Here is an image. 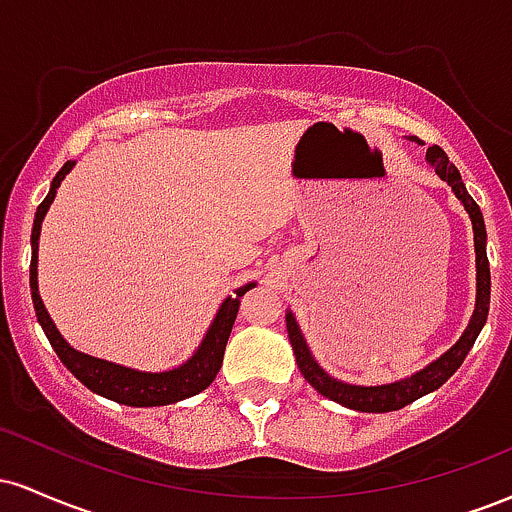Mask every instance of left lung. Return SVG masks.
Here are the masks:
<instances>
[{
	"instance_id": "8db88e82",
	"label": "left lung",
	"mask_w": 512,
	"mask_h": 512,
	"mask_svg": "<svg viewBox=\"0 0 512 512\" xmlns=\"http://www.w3.org/2000/svg\"><path fill=\"white\" fill-rule=\"evenodd\" d=\"M426 161L436 168L438 178L445 180L455 192V197L460 199L467 209L469 219L474 226V250H477V308H474L469 327L464 330L460 342L452 346L450 351H445L438 361H433L431 366L419 370L416 375H411L407 380H399L392 385H378V387H361V385H346L339 380L330 378L320 366L315 363V358L310 356L308 344H305L301 330H298L296 317L286 313V330H289V339L293 346V354H296V363L301 368L303 378L315 387L320 395H325L332 402L344 404V407L356 409V411H370V414H383V411H395L407 407V404L416 402L419 397L428 395V392L438 390L445 380L462 366L464 356L469 354L474 342H477L481 327H484L486 317H489V301H491V269H489V257H486V226L484 216H481L479 204L474 202L472 195L464 187L460 170L455 168V163L450 161L440 146L433 144L426 151Z\"/></svg>"
}]
</instances>
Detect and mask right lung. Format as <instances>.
I'll use <instances>...</instances> for the list:
<instances>
[{"mask_svg": "<svg viewBox=\"0 0 512 512\" xmlns=\"http://www.w3.org/2000/svg\"><path fill=\"white\" fill-rule=\"evenodd\" d=\"M74 166V161H67L62 166L60 173L52 180L48 197L40 202L38 211H35V223H33V260H31V296L35 305V315H38L40 327H43L45 337L50 339L52 349L60 356V361L74 373L76 380H81L88 390L96 392V395L113 399V402L127 404V407H163V404L180 402V399L199 395L202 390L214 383L216 373H219L223 363V351H226L228 337H231L233 322H236L238 308H240V296L245 291L252 289L255 284L243 286L236 291V296H228L221 303L219 313H216L214 322H211L207 337H204L202 346L197 349V354L187 363H182L180 368L166 370V373H139V370L115 366V363L103 361V358H93L76 351L62 339V334L57 332V327L52 325L48 310H45L43 301H40L38 293V238H40V223H43L45 214H48L52 199L57 195V187L64 180V175L69 173Z\"/></svg>", "mask_w": 512, "mask_h": 512, "instance_id": "add662e5", "label": "right lung"}]
</instances>
